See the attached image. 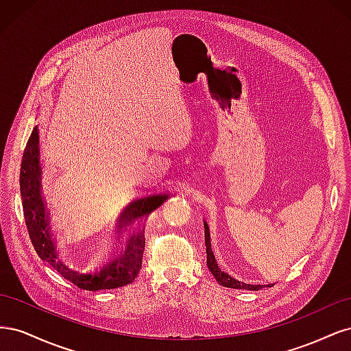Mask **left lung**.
I'll return each instance as SVG.
<instances>
[{
	"mask_svg": "<svg viewBox=\"0 0 351 351\" xmlns=\"http://www.w3.org/2000/svg\"><path fill=\"white\" fill-rule=\"evenodd\" d=\"M204 227H205V244H206V265L210 271V274L214 275L215 280L222 285V287H228V289H239V290H250V291H258L261 289H265V287H272L274 284H267V285H256V284H246L243 281H239L236 278H232L231 275L227 272L221 271L218 267V263L215 261L214 252H212L210 247V234H209V226L208 222L204 221Z\"/></svg>",
	"mask_w": 351,
	"mask_h": 351,
	"instance_id": "obj_1",
	"label": "left lung"
}]
</instances>
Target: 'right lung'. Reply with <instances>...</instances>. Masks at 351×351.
Listing matches in <instances>:
<instances>
[{"instance_id": "1", "label": "right lung", "mask_w": 351, "mask_h": 351, "mask_svg": "<svg viewBox=\"0 0 351 351\" xmlns=\"http://www.w3.org/2000/svg\"><path fill=\"white\" fill-rule=\"evenodd\" d=\"M39 134L38 127L32 130L20 165V195L23 202V215L32 244L42 261L48 262L62 277L82 290H112L132 284L142 268L145 250V230L137 219L147 217L169 197L167 193L137 199L120 214L119 227L125 239L124 247L104 267L84 272L62 261L49 227V217L40 190Z\"/></svg>"}]
</instances>
